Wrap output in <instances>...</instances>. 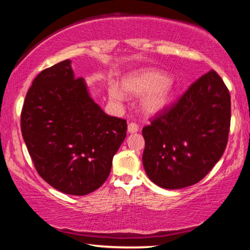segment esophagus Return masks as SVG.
<instances>
[{
    "label": "esophagus",
    "mask_w": 250,
    "mask_h": 250,
    "mask_svg": "<svg viewBox=\"0 0 250 250\" xmlns=\"http://www.w3.org/2000/svg\"><path fill=\"white\" fill-rule=\"evenodd\" d=\"M139 130V126L137 124H134V122H130V124L128 125V132L129 133H135L138 132Z\"/></svg>",
    "instance_id": "esophagus-1"
}]
</instances>
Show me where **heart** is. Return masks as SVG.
I'll use <instances>...</instances> for the list:
<instances>
[{"instance_id": "b5f03b06", "label": "heart", "mask_w": 250, "mask_h": 250, "mask_svg": "<svg viewBox=\"0 0 250 250\" xmlns=\"http://www.w3.org/2000/svg\"><path fill=\"white\" fill-rule=\"evenodd\" d=\"M117 86H110L109 97L115 101L125 99L124 92L130 96H142V110L147 115H156L166 110L174 96V83L168 75L156 69H141L125 75Z\"/></svg>"}]
</instances>
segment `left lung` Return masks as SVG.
Here are the masks:
<instances>
[{"label": "left lung", "mask_w": 250, "mask_h": 250, "mask_svg": "<svg viewBox=\"0 0 250 250\" xmlns=\"http://www.w3.org/2000/svg\"><path fill=\"white\" fill-rule=\"evenodd\" d=\"M229 125V91L216 71L210 70L143 128L146 175L167 189L197 183L222 158Z\"/></svg>", "instance_id": "left-lung-1"}]
</instances>
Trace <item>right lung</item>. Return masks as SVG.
Instances as JSON below:
<instances>
[{
    "label": "right lung",
    "mask_w": 250,
    "mask_h": 250,
    "mask_svg": "<svg viewBox=\"0 0 250 250\" xmlns=\"http://www.w3.org/2000/svg\"><path fill=\"white\" fill-rule=\"evenodd\" d=\"M21 129L39 174L58 191L82 196L108 179L126 121L105 115L66 59L34 79Z\"/></svg>",
    "instance_id": "right-lung-1"
}]
</instances>
